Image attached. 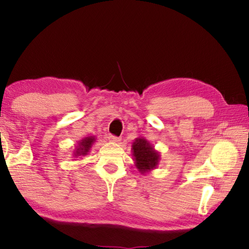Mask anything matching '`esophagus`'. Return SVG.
Wrapping results in <instances>:
<instances>
[{"instance_id":"esophagus-1","label":"esophagus","mask_w":249,"mask_h":249,"mask_svg":"<svg viewBox=\"0 0 249 249\" xmlns=\"http://www.w3.org/2000/svg\"><path fill=\"white\" fill-rule=\"evenodd\" d=\"M108 140H109V142H121V138L120 137L113 136V135H109Z\"/></svg>"}]
</instances>
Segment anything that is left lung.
I'll return each mask as SVG.
<instances>
[{"label": "left lung", "instance_id": "8db88e82", "mask_svg": "<svg viewBox=\"0 0 249 249\" xmlns=\"http://www.w3.org/2000/svg\"><path fill=\"white\" fill-rule=\"evenodd\" d=\"M132 153L135 166L142 175L156 169L159 165V151L156 150L153 144H150L145 137L135 138L132 145Z\"/></svg>", "mask_w": 249, "mask_h": 249}]
</instances>
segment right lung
Returning <instances> with one entry per match:
<instances>
[{
	"mask_svg": "<svg viewBox=\"0 0 249 249\" xmlns=\"http://www.w3.org/2000/svg\"><path fill=\"white\" fill-rule=\"evenodd\" d=\"M95 137L94 136H87L82 138L81 141L78 142V145L75 146V149L73 151V157H82V156H86L89 153L92 145L94 144Z\"/></svg>",
	"mask_w": 249,
	"mask_h": 249,
	"instance_id": "add662e5",
	"label": "right lung"
}]
</instances>
